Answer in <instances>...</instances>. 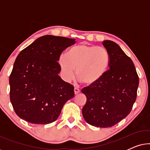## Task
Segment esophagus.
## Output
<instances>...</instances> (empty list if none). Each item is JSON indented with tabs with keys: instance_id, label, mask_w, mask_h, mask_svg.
Segmentation results:
<instances>
[{
	"instance_id": "obj_1",
	"label": "esophagus",
	"mask_w": 150,
	"mask_h": 150,
	"mask_svg": "<svg viewBox=\"0 0 150 150\" xmlns=\"http://www.w3.org/2000/svg\"><path fill=\"white\" fill-rule=\"evenodd\" d=\"M80 92H81V91H80L79 89H78V88H76V87L74 88V93H75V95H76V94L79 93Z\"/></svg>"
}]
</instances>
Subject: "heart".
I'll return each instance as SVG.
<instances>
[{"instance_id": "b5f03b06", "label": "heart", "mask_w": 150, "mask_h": 150, "mask_svg": "<svg viewBox=\"0 0 150 150\" xmlns=\"http://www.w3.org/2000/svg\"><path fill=\"white\" fill-rule=\"evenodd\" d=\"M110 63L109 52L103 47L80 44L67 51L66 55L61 54L58 65L61 76L69 82L76 76L87 85L99 83L108 72Z\"/></svg>"}]
</instances>
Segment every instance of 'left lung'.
<instances>
[{"instance_id":"8db88e82","label":"left lung","mask_w":150,"mask_h":150,"mask_svg":"<svg viewBox=\"0 0 150 150\" xmlns=\"http://www.w3.org/2000/svg\"><path fill=\"white\" fill-rule=\"evenodd\" d=\"M102 44L110 56L109 69L99 83L82 89L87 97L82 113L91 126L108 128L130 112L139 81L132 61L118 44L110 40Z\"/></svg>"}]
</instances>
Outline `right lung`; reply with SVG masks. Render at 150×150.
Segmentation results:
<instances>
[{"mask_svg":"<svg viewBox=\"0 0 150 150\" xmlns=\"http://www.w3.org/2000/svg\"><path fill=\"white\" fill-rule=\"evenodd\" d=\"M75 39L47 35L40 37L18 55L9 76L10 100L16 113L35 124L56 121L74 87L59 76L58 58Z\"/></svg>","mask_w":150,"mask_h":150,"instance_id":"1","label":"right lung"}]
</instances>
